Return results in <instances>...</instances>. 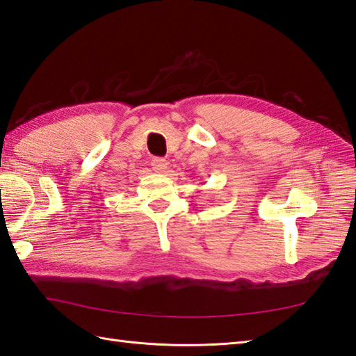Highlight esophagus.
I'll return each mask as SVG.
<instances>
[{"instance_id":"esophagus-1","label":"esophagus","mask_w":356,"mask_h":356,"mask_svg":"<svg viewBox=\"0 0 356 356\" xmlns=\"http://www.w3.org/2000/svg\"><path fill=\"white\" fill-rule=\"evenodd\" d=\"M151 166H153V170L156 172H165L166 168H168V163H166V161L162 157H154L153 161H151Z\"/></svg>"}]
</instances>
